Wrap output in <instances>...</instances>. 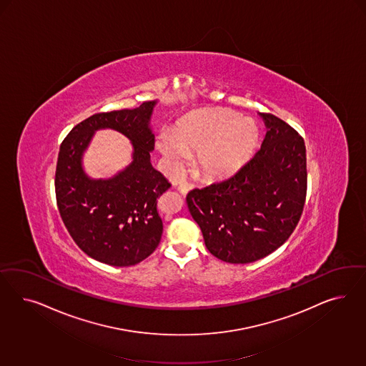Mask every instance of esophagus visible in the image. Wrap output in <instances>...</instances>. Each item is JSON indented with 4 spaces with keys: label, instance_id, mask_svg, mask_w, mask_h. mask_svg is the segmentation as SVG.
Segmentation results:
<instances>
[{
    "label": "esophagus",
    "instance_id": "obj_1",
    "mask_svg": "<svg viewBox=\"0 0 366 366\" xmlns=\"http://www.w3.org/2000/svg\"><path fill=\"white\" fill-rule=\"evenodd\" d=\"M193 188H194V185H193V184H189V182H184V184H179V185H178L177 189L178 190H179V193H182V194L185 196V194H188L189 190Z\"/></svg>",
    "mask_w": 366,
    "mask_h": 366
}]
</instances>
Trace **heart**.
<instances>
[{
    "mask_svg": "<svg viewBox=\"0 0 366 366\" xmlns=\"http://www.w3.org/2000/svg\"><path fill=\"white\" fill-rule=\"evenodd\" d=\"M260 130L252 118L231 110L194 112L176 124L173 134L158 138V149L172 169L178 170L197 153L196 167L205 177H222L243 167L259 144Z\"/></svg>",
    "mask_w": 366,
    "mask_h": 366,
    "instance_id": "b5f03b06",
    "label": "heart"
}]
</instances>
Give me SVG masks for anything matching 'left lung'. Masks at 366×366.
Here are the masks:
<instances>
[{
  "label": "left lung",
  "mask_w": 366,
  "mask_h": 366,
  "mask_svg": "<svg viewBox=\"0 0 366 366\" xmlns=\"http://www.w3.org/2000/svg\"><path fill=\"white\" fill-rule=\"evenodd\" d=\"M260 150L232 177L189 192V211L212 255L252 263L285 243L298 225L307 193L305 141L269 112Z\"/></svg>",
  "instance_id": "8db88e82"
}]
</instances>
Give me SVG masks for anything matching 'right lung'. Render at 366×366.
Here are the masks:
<instances>
[{
    "label": "right lung",
    "mask_w": 366,
    "mask_h": 366,
    "mask_svg": "<svg viewBox=\"0 0 366 366\" xmlns=\"http://www.w3.org/2000/svg\"><path fill=\"white\" fill-rule=\"evenodd\" d=\"M154 102L137 109L94 114L76 124L60 144L55 173L57 208L68 232L89 257L109 266L129 267L154 252L162 236L157 209L170 182L150 164L154 134L149 129ZM124 133L134 146V161L110 180H89L79 164L98 128Z\"/></svg>",
    "instance_id": "right-lung-1"
}]
</instances>
